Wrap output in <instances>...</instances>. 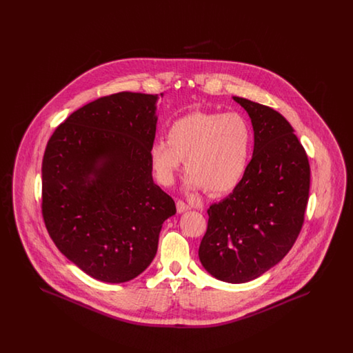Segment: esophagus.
I'll list each match as a JSON object with an SVG mask.
<instances>
[{
	"label": "esophagus",
	"instance_id": "obj_1",
	"mask_svg": "<svg viewBox=\"0 0 353 353\" xmlns=\"http://www.w3.org/2000/svg\"><path fill=\"white\" fill-rule=\"evenodd\" d=\"M176 206H177V212H179V213H184V212H188V210L192 209L188 203H185V202L181 201V200H179V201L176 202Z\"/></svg>",
	"mask_w": 353,
	"mask_h": 353
}]
</instances>
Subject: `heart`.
<instances>
[{
	"instance_id": "heart-1",
	"label": "heart",
	"mask_w": 353,
	"mask_h": 353,
	"mask_svg": "<svg viewBox=\"0 0 353 353\" xmlns=\"http://www.w3.org/2000/svg\"><path fill=\"white\" fill-rule=\"evenodd\" d=\"M252 137L250 121L238 112L193 111L170 123L167 140L152 144V168L160 184L170 186L185 160L186 190L225 194L248 172Z\"/></svg>"
}]
</instances>
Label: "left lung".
I'll list each match as a JSON object with an SVG mask.
<instances>
[{
	"label": "left lung",
	"mask_w": 353,
	"mask_h": 353,
	"mask_svg": "<svg viewBox=\"0 0 353 353\" xmlns=\"http://www.w3.org/2000/svg\"><path fill=\"white\" fill-rule=\"evenodd\" d=\"M252 119L254 151L241 184L208 209L199 256L228 283H246L279 263L295 243L310 192V164L294 128L268 105L233 97Z\"/></svg>",
	"instance_id": "8db88e82"
}]
</instances>
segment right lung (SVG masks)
<instances>
[{
  "instance_id": "right-lung-1",
  "label": "right lung",
  "mask_w": 353,
  "mask_h": 353,
  "mask_svg": "<svg viewBox=\"0 0 353 353\" xmlns=\"http://www.w3.org/2000/svg\"><path fill=\"white\" fill-rule=\"evenodd\" d=\"M119 92L77 110L42 161V214L55 246L87 275L123 283L151 265L176 205L152 179L157 101Z\"/></svg>"
}]
</instances>
